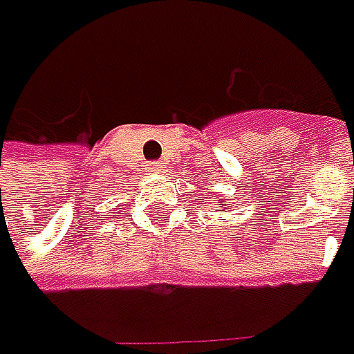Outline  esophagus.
<instances>
[{
    "instance_id": "obj_1",
    "label": "esophagus",
    "mask_w": 354,
    "mask_h": 354,
    "mask_svg": "<svg viewBox=\"0 0 354 354\" xmlns=\"http://www.w3.org/2000/svg\"><path fill=\"white\" fill-rule=\"evenodd\" d=\"M147 171H149V173H161V171H163V165H161L159 161H151V163L147 165Z\"/></svg>"
}]
</instances>
